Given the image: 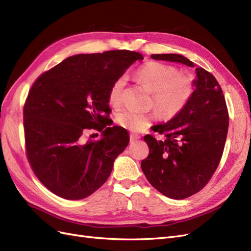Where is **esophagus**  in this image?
Returning <instances> with one entry per match:
<instances>
[{
	"label": "esophagus",
	"mask_w": 251,
	"mask_h": 251,
	"mask_svg": "<svg viewBox=\"0 0 251 251\" xmlns=\"http://www.w3.org/2000/svg\"><path fill=\"white\" fill-rule=\"evenodd\" d=\"M140 138V135H138V134H135V133H131L130 134V140L133 142V141H136V140H138Z\"/></svg>",
	"instance_id": "1"
}]
</instances>
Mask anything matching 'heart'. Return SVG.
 Wrapping results in <instances>:
<instances>
[{
	"instance_id": "heart-1",
	"label": "heart",
	"mask_w": 251,
	"mask_h": 251,
	"mask_svg": "<svg viewBox=\"0 0 251 251\" xmlns=\"http://www.w3.org/2000/svg\"><path fill=\"white\" fill-rule=\"evenodd\" d=\"M138 80L153 92L151 103L164 119H172L183 111L195 92L193 79L181 74L176 67L159 62H150L136 72ZM126 77L120 76L112 83L109 100L112 104L120 103ZM153 113L132 108H124L116 112L115 123L130 131L146 130L154 120Z\"/></svg>"
}]
</instances>
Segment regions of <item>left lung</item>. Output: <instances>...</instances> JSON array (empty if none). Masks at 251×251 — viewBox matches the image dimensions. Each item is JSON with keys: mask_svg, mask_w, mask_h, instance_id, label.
I'll use <instances>...</instances> for the list:
<instances>
[{"mask_svg": "<svg viewBox=\"0 0 251 251\" xmlns=\"http://www.w3.org/2000/svg\"><path fill=\"white\" fill-rule=\"evenodd\" d=\"M154 59L169 60L194 67L179 54H151ZM196 90L186 107L153 131L164 135L157 140L144 136L149 156L141 169L157 191L172 199H185L206 185L223 155L229 126L223 91L216 77L203 68H196Z\"/></svg>", "mask_w": 251, "mask_h": 251, "instance_id": "obj_1", "label": "left lung"}]
</instances>
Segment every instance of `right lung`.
Returning <instances> with one entry per match:
<instances>
[{
  "mask_svg": "<svg viewBox=\"0 0 251 251\" xmlns=\"http://www.w3.org/2000/svg\"><path fill=\"white\" fill-rule=\"evenodd\" d=\"M141 53L112 50L77 54L42 73L24 104L26 155L50 192L67 200L87 198L108 180L128 143L126 128L107 127L109 91ZM86 129L102 132L85 143Z\"/></svg>",
  "mask_w": 251,
  "mask_h": 251,
  "instance_id": "add662e5",
  "label": "right lung"
}]
</instances>
